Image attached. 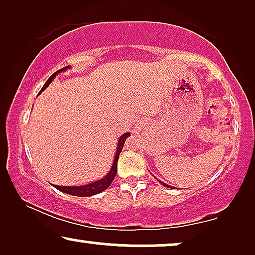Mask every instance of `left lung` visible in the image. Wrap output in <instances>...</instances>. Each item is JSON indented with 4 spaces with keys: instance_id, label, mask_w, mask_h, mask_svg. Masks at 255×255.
<instances>
[{
    "instance_id": "8db88e82",
    "label": "left lung",
    "mask_w": 255,
    "mask_h": 255,
    "mask_svg": "<svg viewBox=\"0 0 255 255\" xmlns=\"http://www.w3.org/2000/svg\"><path fill=\"white\" fill-rule=\"evenodd\" d=\"M163 184V186H165V187H169V186H167V184L166 183H162Z\"/></svg>"
}]
</instances>
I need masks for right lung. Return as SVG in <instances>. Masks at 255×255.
Masks as SVG:
<instances>
[{
  "mask_svg": "<svg viewBox=\"0 0 255 255\" xmlns=\"http://www.w3.org/2000/svg\"><path fill=\"white\" fill-rule=\"evenodd\" d=\"M68 67H64L61 69H59L55 73H53L48 80L45 83L43 88H41L40 93L43 92V90L46 88V87L50 85L52 82V80L55 78V75L58 74L59 72H62L65 71V69H67ZM39 93V94H40ZM130 135L128 132L127 133H124L122 137L120 138V140H118V145H117V151H116V155H115V160H114V163H113V167H111L110 172L108 173L107 176H104L102 180H99L96 181V182H93V183H89V184H86V186H78V187H66V186H54L57 189L64 191L66 194H69V195H73V196H80V197H87V196H93V195H96L99 193H102L103 190H106L108 187L110 186L111 182H113V180L115 179V176H116V173H117V161H118V158H120V153L122 152V149H123V146H124V142L127 140V138Z\"/></svg>",
  "mask_w": 255,
  "mask_h": 255,
  "instance_id": "obj_1",
  "label": "right lung"
}]
</instances>
